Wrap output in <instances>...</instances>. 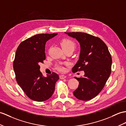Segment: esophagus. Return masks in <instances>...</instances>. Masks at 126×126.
I'll return each mask as SVG.
<instances>
[{
	"label": "esophagus",
	"mask_w": 126,
	"mask_h": 126,
	"mask_svg": "<svg viewBox=\"0 0 126 126\" xmlns=\"http://www.w3.org/2000/svg\"><path fill=\"white\" fill-rule=\"evenodd\" d=\"M66 77H67V76L66 75H61L59 76V78H60V79H64L66 78Z\"/></svg>",
	"instance_id": "1"
}]
</instances>
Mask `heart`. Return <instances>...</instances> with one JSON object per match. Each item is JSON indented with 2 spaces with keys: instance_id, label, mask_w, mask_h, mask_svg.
Returning <instances> with one entry per match:
<instances>
[{
  "instance_id": "b5f03b06",
  "label": "heart",
  "mask_w": 126,
  "mask_h": 126,
  "mask_svg": "<svg viewBox=\"0 0 126 126\" xmlns=\"http://www.w3.org/2000/svg\"><path fill=\"white\" fill-rule=\"evenodd\" d=\"M60 44L61 47L63 49L65 48H70V47H75V44L72 40H70L69 39H63L61 41ZM58 69H59L61 71H63L64 70V68L63 67H58Z\"/></svg>"
}]
</instances>
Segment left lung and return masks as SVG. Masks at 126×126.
Masks as SVG:
<instances>
[{"mask_svg":"<svg viewBox=\"0 0 126 126\" xmlns=\"http://www.w3.org/2000/svg\"><path fill=\"white\" fill-rule=\"evenodd\" d=\"M65 33L80 45L79 59L73 72H84L83 77H74L79 84L73 94L78 99L90 100L102 90L111 74V56L105 43L97 37L81 32Z\"/></svg>","mask_w":126,"mask_h":126,"instance_id":"obj_1","label":"left lung"}]
</instances>
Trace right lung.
Here are the masks:
<instances>
[{
	"label": "right lung",
	"mask_w": 126,
	"mask_h": 126,
	"mask_svg": "<svg viewBox=\"0 0 126 126\" xmlns=\"http://www.w3.org/2000/svg\"><path fill=\"white\" fill-rule=\"evenodd\" d=\"M57 34L42 33L28 38L21 43L15 53L13 68L16 81L27 96L36 102L50 98L59 79L54 72L43 76L39 65L46 58V43Z\"/></svg>",
	"instance_id": "obj_1"
}]
</instances>
